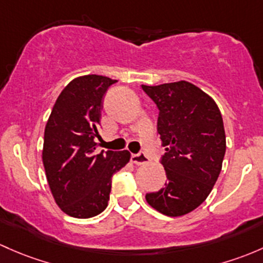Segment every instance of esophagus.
I'll return each instance as SVG.
<instances>
[{
  "instance_id": "esophagus-1",
  "label": "esophagus",
  "mask_w": 263,
  "mask_h": 263,
  "mask_svg": "<svg viewBox=\"0 0 263 263\" xmlns=\"http://www.w3.org/2000/svg\"><path fill=\"white\" fill-rule=\"evenodd\" d=\"M131 162H134L135 165L147 164V157H146L145 155H143L142 153L132 154V155H131Z\"/></svg>"
}]
</instances>
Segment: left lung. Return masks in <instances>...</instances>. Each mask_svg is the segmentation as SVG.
I'll return each mask as SVG.
<instances>
[{"mask_svg": "<svg viewBox=\"0 0 263 263\" xmlns=\"http://www.w3.org/2000/svg\"><path fill=\"white\" fill-rule=\"evenodd\" d=\"M159 109L157 132L165 146L161 162L167 181L147 193L153 208L180 217L198 208L212 192L226 154V134L217 103L189 82L141 85Z\"/></svg>", "mask_w": 263, "mask_h": 263, "instance_id": "8db88e82", "label": "left lung"}]
</instances>
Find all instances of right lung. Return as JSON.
I'll list each match as a JSON object with an SVG mask.
<instances>
[{
    "mask_svg": "<svg viewBox=\"0 0 263 263\" xmlns=\"http://www.w3.org/2000/svg\"><path fill=\"white\" fill-rule=\"evenodd\" d=\"M115 79L84 76L58 97L44 134L43 162L55 201L74 218H92L108 205L113 174L129 161V153H97L103 97Z\"/></svg>",
    "mask_w": 263,
    "mask_h": 263,
    "instance_id": "right-lung-1",
    "label": "right lung"
}]
</instances>
